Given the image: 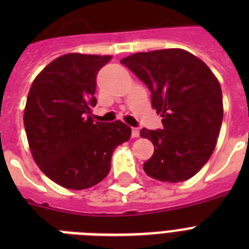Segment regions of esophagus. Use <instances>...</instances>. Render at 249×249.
<instances>
[{
	"instance_id": "34e87169",
	"label": "esophagus",
	"mask_w": 249,
	"mask_h": 249,
	"mask_svg": "<svg viewBox=\"0 0 249 249\" xmlns=\"http://www.w3.org/2000/svg\"><path fill=\"white\" fill-rule=\"evenodd\" d=\"M132 137L133 138H138L140 137V129L132 128Z\"/></svg>"
}]
</instances>
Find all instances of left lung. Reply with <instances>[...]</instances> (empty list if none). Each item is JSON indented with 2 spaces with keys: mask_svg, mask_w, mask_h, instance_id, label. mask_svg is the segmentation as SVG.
I'll use <instances>...</instances> for the list:
<instances>
[{
  "mask_svg": "<svg viewBox=\"0 0 249 249\" xmlns=\"http://www.w3.org/2000/svg\"><path fill=\"white\" fill-rule=\"evenodd\" d=\"M151 91V105L163 129H142L155 146L143 164L147 176L177 183L203 168L216 147L224 106L216 76L207 64L182 49L137 53L121 59Z\"/></svg>",
  "mask_w": 249,
  "mask_h": 249,
  "instance_id": "obj_1",
  "label": "left lung"
}]
</instances>
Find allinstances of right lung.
Wrapping results in <instances>:
<instances>
[{"instance_id": "1", "label": "right lung", "mask_w": 249, "mask_h": 249, "mask_svg": "<svg viewBox=\"0 0 249 249\" xmlns=\"http://www.w3.org/2000/svg\"><path fill=\"white\" fill-rule=\"evenodd\" d=\"M109 55L66 54L40 72L29 89L24 128L36 164L66 189L84 190L105 179L111 156L130 138L128 125L95 123L97 73Z\"/></svg>"}]
</instances>
